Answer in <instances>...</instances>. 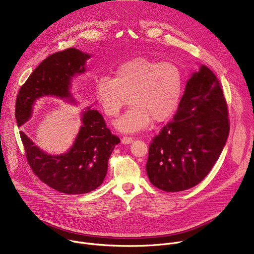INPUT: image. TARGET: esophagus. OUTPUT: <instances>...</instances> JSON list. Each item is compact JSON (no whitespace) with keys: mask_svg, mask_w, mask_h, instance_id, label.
I'll use <instances>...</instances> for the list:
<instances>
[{"mask_svg":"<svg viewBox=\"0 0 254 254\" xmlns=\"http://www.w3.org/2000/svg\"><path fill=\"white\" fill-rule=\"evenodd\" d=\"M130 142H132V137L125 136V137H123V139H122V143H124V144H128V143H130Z\"/></svg>","mask_w":254,"mask_h":254,"instance_id":"1","label":"esophagus"}]
</instances>
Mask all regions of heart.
<instances>
[{
	"instance_id": "obj_1",
	"label": "heart",
	"mask_w": 254,
	"mask_h": 254,
	"mask_svg": "<svg viewBox=\"0 0 254 254\" xmlns=\"http://www.w3.org/2000/svg\"><path fill=\"white\" fill-rule=\"evenodd\" d=\"M183 87V71L176 63L137 57L122 64L115 77H98L95 95L103 114L111 119L120 115L129 97L131 106L116 123V128L134 133L146 129L153 120H168L177 110Z\"/></svg>"
}]
</instances>
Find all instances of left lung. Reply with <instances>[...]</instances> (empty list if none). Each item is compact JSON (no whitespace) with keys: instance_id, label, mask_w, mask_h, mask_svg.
<instances>
[{"instance_id":"8db88e82","label":"left lung","mask_w":254,"mask_h":254,"mask_svg":"<svg viewBox=\"0 0 254 254\" xmlns=\"http://www.w3.org/2000/svg\"><path fill=\"white\" fill-rule=\"evenodd\" d=\"M227 104L213 71L200 65L188 79L173 120L153 139L150 182L166 192L188 190L208 175L229 134Z\"/></svg>"}]
</instances>
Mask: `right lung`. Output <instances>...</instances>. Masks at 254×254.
<instances>
[{
  "label": "right lung",
  "mask_w": 254,
  "mask_h": 254,
  "mask_svg": "<svg viewBox=\"0 0 254 254\" xmlns=\"http://www.w3.org/2000/svg\"><path fill=\"white\" fill-rule=\"evenodd\" d=\"M90 54L76 48L54 53L44 59L20 88L15 117L18 127L33 116L38 99L54 96L77 105L71 93L72 81L86 72ZM81 126L69 150L60 155H50L20 130L28 163L52 189L64 194L89 193L99 187L107 173V162L120 138L110 131L102 116L91 105L80 113Z\"/></svg>",
  "instance_id": "add662e5"
}]
</instances>
